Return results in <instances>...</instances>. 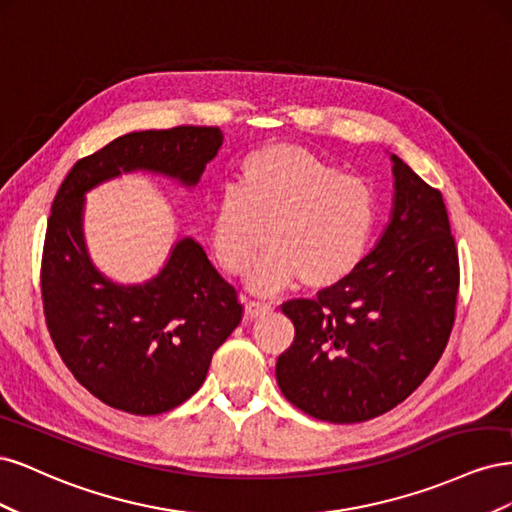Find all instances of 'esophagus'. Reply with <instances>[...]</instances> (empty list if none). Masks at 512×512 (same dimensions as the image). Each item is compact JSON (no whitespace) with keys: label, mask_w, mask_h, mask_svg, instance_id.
<instances>
[{"label":"esophagus","mask_w":512,"mask_h":512,"mask_svg":"<svg viewBox=\"0 0 512 512\" xmlns=\"http://www.w3.org/2000/svg\"><path fill=\"white\" fill-rule=\"evenodd\" d=\"M245 312H247V316H250V318H258V316H262V314L271 312V303L245 299Z\"/></svg>","instance_id":"34e87169"}]
</instances>
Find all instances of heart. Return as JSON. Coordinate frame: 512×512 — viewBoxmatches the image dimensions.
Segmentation results:
<instances>
[{"mask_svg":"<svg viewBox=\"0 0 512 512\" xmlns=\"http://www.w3.org/2000/svg\"><path fill=\"white\" fill-rule=\"evenodd\" d=\"M378 220L371 185L299 145L260 147L211 207V250L220 267L241 275L260 247L271 245L247 275L258 292L294 282L335 286L361 265Z\"/></svg>","mask_w":512,"mask_h":512,"instance_id":"1","label":"heart"}]
</instances>
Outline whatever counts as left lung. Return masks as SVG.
Here are the masks:
<instances>
[{"label":"left lung","instance_id":"left-lung-1","mask_svg":"<svg viewBox=\"0 0 512 512\" xmlns=\"http://www.w3.org/2000/svg\"><path fill=\"white\" fill-rule=\"evenodd\" d=\"M389 224L346 280L282 312L294 342L277 359L284 397L329 423H363L431 374L455 322L459 260L442 194L391 153Z\"/></svg>","mask_w":512,"mask_h":512}]
</instances>
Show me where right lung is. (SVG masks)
<instances>
[{"instance_id":"add662e5","label":"right lung","mask_w":512,"mask_h":512,"mask_svg":"<svg viewBox=\"0 0 512 512\" xmlns=\"http://www.w3.org/2000/svg\"><path fill=\"white\" fill-rule=\"evenodd\" d=\"M222 143L220 128L130 132L76 162L57 190L40 271L46 327L72 376L106 406L151 416L183 404L205 382L243 305L192 237L177 239L147 282L111 280L87 250L85 196L130 173L192 190Z\"/></svg>"}]
</instances>
